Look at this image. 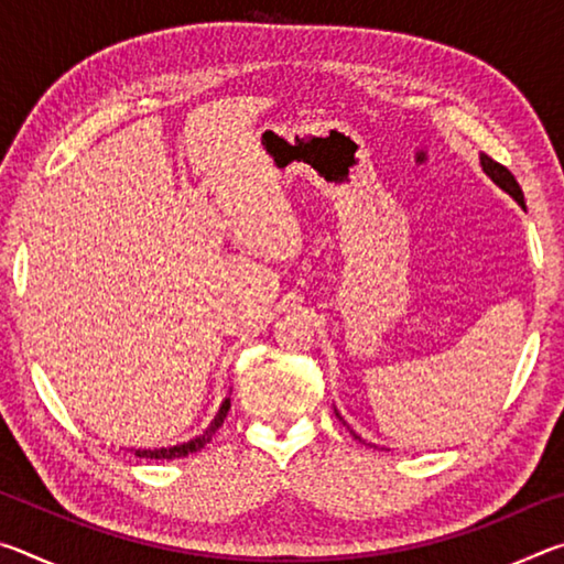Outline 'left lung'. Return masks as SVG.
Here are the masks:
<instances>
[{"mask_svg":"<svg viewBox=\"0 0 564 564\" xmlns=\"http://www.w3.org/2000/svg\"><path fill=\"white\" fill-rule=\"evenodd\" d=\"M480 166H482V171L485 174H488L495 184H498L505 194H510L514 202H518L522 208H524V196H522V188H520V184L518 181H514V176L510 174L508 169H505L502 164H498V161H492L488 154H480ZM338 415V413H336ZM340 417V415H338ZM356 435V433H352ZM358 437V435H356Z\"/></svg>","mask_w":564,"mask_h":564,"instance_id":"left-lung-1","label":"left lung"}]
</instances>
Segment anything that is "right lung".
Listing matches in <instances>:
<instances>
[{
    "instance_id": "obj_1",
    "label": "right lung",
    "mask_w": 564,
    "mask_h": 564,
    "mask_svg": "<svg viewBox=\"0 0 564 564\" xmlns=\"http://www.w3.org/2000/svg\"><path fill=\"white\" fill-rule=\"evenodd\" d=\"M228 408H231V398L224 400L221 408H218L216 417L212 420V425H208L202 435H196L194 441L181 443V445H174V447H156V451H137V455L139 457H149V460H176V457H186L191 453H198L208 441H212V435L218 431V427L224 425Z\"/></svg>"
}]
</instances>
